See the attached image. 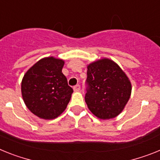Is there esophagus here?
<instances>
[{
    "instance_id": "34e87169",
    "label": "esophagus",
    "mask_w": 160,
    "mask_h": 160,
    "mask_svg": "<svg viewBox=\"0 0 160 160\" xmlns=\"http://www.w3.org/2000/svg\"><path fill=\"white\" fill-rule=\"evenodd\" d=\"M73 89H74L75 92H79L80 90V84H76L73 87Z\"/></svg>"
}]
</instances>
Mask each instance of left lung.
I'll list each match as a JSON object with an SVG mask.
<instances>
[{
	"mask_svg": "<svg viewBox=\"0 0 160 160\" xmlns=\"http://www.w3.org/2000/svg\"><path fill=\"white\" fill-rule=\"evenodd\" d=\"M85 102L100 119L113 118L122 113L131 94V83L115 62L101 59L87 67Z\"/></svg>",
	"mask_w": 160,
	"mask_h": 160,
	"instance_id": "obj_1",
	"label": "left lung"
}]
</instances>
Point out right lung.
Listing matches in <instances>:
<instances>
[{
	"instance_id": "right-lung-1",
	"label": "right lung",
	"mask_w": 160,
	"mask_h": 160,
	"mask_svg": "<svg viewBox=\"0 0 160 160\" xmlns=\"http://www.w3.org/2000/svg\"><path fill=\"white\" fill-rule=\"evenodd\" d=\"M63 64V59L47 57L33 65L23 76V101L30 112L40 118H56L70 101L73 89L62 72Z\"/></svg>"
}]
</instances>
